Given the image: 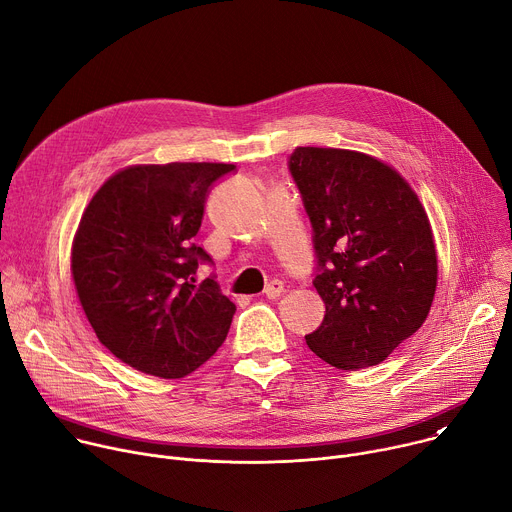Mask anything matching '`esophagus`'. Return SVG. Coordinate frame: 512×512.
Segmentation results:
<instances>
[{"mask_svg":"<svg viewBox=\"0 0 512 512\" xmlns=\"http://www.w3.org/2000/svg\"><path fill=\"white\" fill-rule=\"evenodd\" d=\"M263 294H265L267 300H277V298L283 294V283L277 281V279L271 281V283H267L265 289H263Z\"/></svg>","mask_w":512,"mask_h":512,"instance_id":"1","label":"esophagus"}]
</instances>
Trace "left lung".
<instances>
[{"label": "left lung", "instance_id": "8db88e82", "mask_svg": "<svg viewBox=\"0 0 512 512\" xmlns=\"http://www.w3.org/2000/svg\"><path fill=\"white\" fill-rule=\"evenodd\" d=\"M316 249L326 304L310 350L342 371L375 367L425 322L437 283L429 218L411 186L360 152L296 148L289 156Z\"/></svg>", "mask_w": 512, "mask_h": 512}]
</instances>
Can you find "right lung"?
<instances>
[{"label":"right lung","instance_id":"obj_1","mask_svg":"<svg viewBox=\"0 0 512 512\" xmlns=\"http://www.w3.org/2000/svg\"><path fill=\"white\" fill-rule=\"evenodd\" d=\"M233 164L131 166L91 198L72 243L70 271L99 338L129 367L182 379L227 338L235 304L214 275L196 285L210 255L192 243L212 184Z\"/></svg>","mask_w":512,"mask_h":512}]
</instances>
